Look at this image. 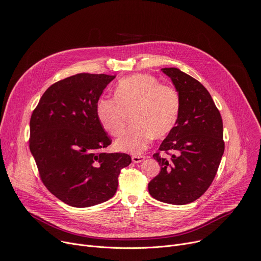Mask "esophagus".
<instances>
[{
  "mask_svg": "<svg viewBox=\"0 0 261 261\" xmlns=\"http://www.w3.org/2000/svg\"><path fill=\"white\" fill-rule=\"evenodd\" d=\"M145 156H140V155H133L132 156V161L134 163H139V162H143L145 160Z\"/></svg>",
  "mask_w": 261,
  "mask_h": 261,
  "instance_id": "esophagus-1",
  "label": "esophagus"
}]
</instances>
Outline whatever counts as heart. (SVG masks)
Wrapping results in <instances>:
<instances>
[{"label":"heart","instance_id":"obj_1","mask_svg":"<svg viewBox=\"0 0 261 261\" xmlns=\"http://www.w3.org/2000/svg\"><path fill=\"white\" fill-rule=\"evenodd\" d=\"M115 99L102 97L97 103V116L106 132L120 136L131 114L132 127L115 141L118 151L143 153L156 138L169 134L177 124L181 100L178 90L160 84L147 74H136L118 82Z\"/></svg>","mask_w":261,"mask_h":261}]
</instances>
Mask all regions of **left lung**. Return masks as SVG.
Here are the masks:
<instances>
[{"label": "left lung", "mask_w": 261, "mask_h": 261, "mask_svg": "<svg viewBox=\"0 0 261 261\" xmlns=\"http://www.w3.org/2000/svg\"><path fill=\"white\" fill-rule=\"evenodd\" d=\"M171 78L181 100L174 129L159 150L175 152L163 158L156 153L160 172L150 181V195L163 203L185 205L199 199L215 179L225 150L222 116L208 90L176 67L161 68Z\"/></svg>", "instance_id": "1"}]
</instances>
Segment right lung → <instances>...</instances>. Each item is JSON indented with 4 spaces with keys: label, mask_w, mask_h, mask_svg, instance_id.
Here are the masks:
<instances>
[{
    "label": "right lung",
    "mask_w": 261,
    "mask_h": 261,
    "mask_svg": "<svg viewBox=\"0 0 261 261\" xmlns=\"http://www.w3.org/2000/svg\"><path fill=\"white\" fill-rule=\"evenodd\" d=\"M115 76L77 74L44 91L30 120V151L45 187L78 208L101 204L116 193L118 175L131 163L125 153H103L111 140L97 103Z\"/></svg>",
    "instance_id": "1"
}]
</instances>
